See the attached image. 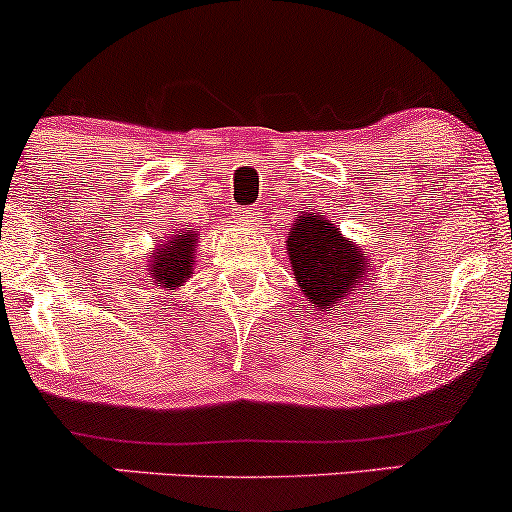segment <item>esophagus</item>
<instances>
[{"mask_svg":"<svg viewBox=\"0 0 512 512\" xmlns=\"http://www.w3.org/2000/svg\"><path fill=\"white\" fill-rule=\"evenodd\" d=\"M257 219V214H255V209H236V221L238 224H252V221Z\"/></svg>","mask_w":512,"mask_h":512,"instance_id":"esophagus-1","label":"esophagus"}]
</instances>
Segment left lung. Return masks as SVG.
<instances>
[{
    "label": "left lung",
    "mask_w": 512,
    "mask_h": 512,
    "mask_svg": "<svg viewBox=\"0 0 512 512\" xmlns=\"http://www.w3.org/2000/svg\"><path fill=\"white\" fill-rule=\"evenodd\" d=\"M286 255L298 288L322 315H331V307L362 291L372 272V255L343 236L322 209L295 214L286 233Z\"/></svg>",
    "instance_id": "obj_1"
}]
</instances>
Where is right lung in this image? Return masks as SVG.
Here are the masks:
<instances>
[{
    "instance_id": "right-lung-1",
    "label": "right lung",
    "mask_w": 512,
    "mask_h": 512,
    "mask_svg": "<svg viewBox=\"0 0 512 512\" xmlns=\"http://www.w3.org/2000/svg\"><path fill=\"white\" fill-rule=\"evenodd\" d=\"M200 238V229H174L166 233L162 243H157L147 257L145 272L150 274L152 286L169 293L183 286L193 276L195 245Z\"/></svg>"
}]
</instances>
